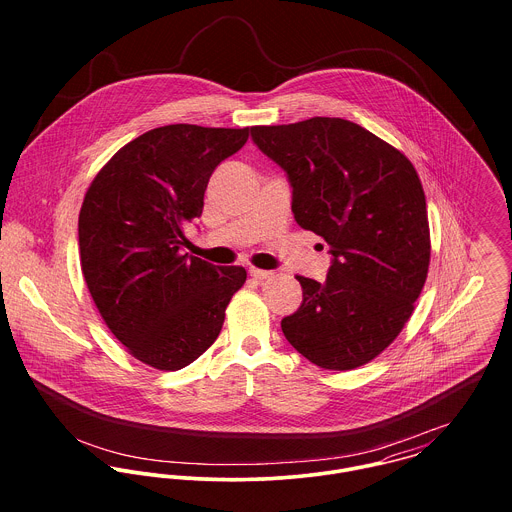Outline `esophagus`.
I'll use <instances>...</instances> for the list:
<instances>
[{
	"label": "esophagus",
	"mask_w": 512,
	"mask_h": 512,
	"mask_svg": "<svg viewBox=\"0 0 512 512\" xmlns=\"http://www.w3.org/2000/svg\"><path fill=\"white\" fill-rule=\"evenodd\" d=\"M250 276H252V278H256V280H268V278H274V272H272V270L250 268Z\"/></svg>",
	"instance_id": "esophagus-1"
}]
</instances>
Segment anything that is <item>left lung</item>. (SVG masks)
Returning a JSON list of instances; mask_svg holds the SVG:
<instances>
[{"mask_svg":"<svg viewBox=\"0 0 512 512\" xmlns=\"http://www.w3.org/2000/svg\"><path fill=\"white\" fill-rule=\"evenodd\" d=\"M250 134L286 171L297 224L333 256L323 284L297 276L303 301L282 319L286 339L321 368L366 365L398 337L428 278L430 226L414 165L343 118Z\"/></svg>","mask_w":512,"mask_h":512,"instance_id":"left-lung-1","label":"left lung"}]
</instances>
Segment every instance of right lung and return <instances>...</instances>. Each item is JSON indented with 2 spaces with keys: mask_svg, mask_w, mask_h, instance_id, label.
Here are the masks:
<instances>
[{
  "mask_svg": "<svg viewBox=\"0 0 512 512\" xmlns=\"http://www.w3.org/2000/svg\"><path fill=\"white\" fill-rule=\"evenodd\" d=\"M248 128L171 124L114 153L90 183L78 215L80 266L104 323L138 361L179 370L219 337L242 266L185 254V228L201 217L220 161Z\"/></svg>",
  "mask_w": 512,
  "mask_h": 512,
  "instance_id": "1",
  "label": "right lung"
}]
</instances>
